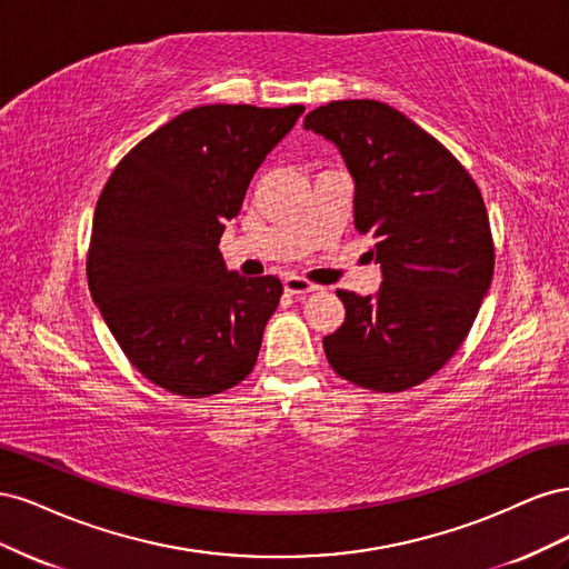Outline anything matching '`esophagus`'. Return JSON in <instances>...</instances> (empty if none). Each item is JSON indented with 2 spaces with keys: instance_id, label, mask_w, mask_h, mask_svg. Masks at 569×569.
Returning a JSON list of instances; mask_svg holds the SVG:
<instances>
[{
  "instance_id": "1",
  "label": "esophagus",
  "mask_w": 569,
  "mask_h": 569,
  "mask_svg": "<svg viewBox=\"0 0 569 569\" xmlns=\"http://www.w3.org/2000/svg\"><path fill=\"white\" fill-rule=\"evenodd\" d=\"M320 287L308 282L306 278H299V274H287L284 278V291H289V295L295 297H303V295H311V291H318Z\"/></svg>"
}]
</instances>
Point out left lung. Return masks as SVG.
<instances>
[{
	"label": "left lung",
	"instance_id": "8db88e82",
	"mask_svg": "<svg viewBox=\"0 0 569 569\" xmlns=\"http://www.w3.org/2000/svg\"><path fill=\"white\" fill-rule=\"evenodd\" d=\"M303 128L339 147L356 182L353 226L372 234L382 266L375 297L337 289L347 318L322 339L325 356L356 387L406 391L460 349L491 284L485 199L449 149L382 101H330Z\"/></svg>",
	"mask_w": 569,
	"mask_h": 569
}]
</instances>
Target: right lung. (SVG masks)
I'll return each mask as SVG.
<instances>
[{"mask_svg":"<svg viewBox=\"0 0 569 569\" xmlns=\"http://www.w3.org/2000/svg\"><path fill=\"white\" fill-rule=\"evenodd\" d=\"M301 113V104L189 109L134 144L101 189L92 299L130 363L170 393L203 399L256 366L282 282L228 270L218 244Z\"/></svg>","mask_w":569,"mask_h":569,"instance_id":"right-lung-1","label":"right lung"}]
</instances>
